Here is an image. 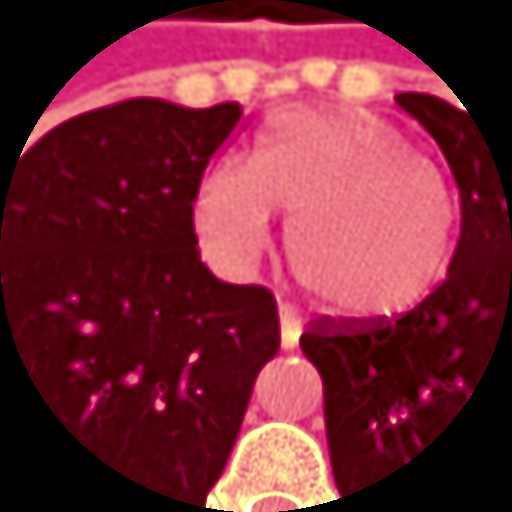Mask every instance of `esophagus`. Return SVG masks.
<instances>
[{
  "mask_svg": "<svg viewBox=\"0 0 512 512\" xmlns=\"http://www.w3.org/2000/svg\"><path fill=\"white\" fill-rule=\"evenodd\" d=\"M277 325H282V346H286V350H290V346H299L303 320H299V312H295V308H286V303H282V312H277Z\"/></svg>",
  "mask_w": 512,
  "mask_h": 512,
  "instance_id": "1",
  "label": "esophagus"
}]
</instances>
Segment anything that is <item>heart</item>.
Segmentation results:
<instances>
[{
	"instance_id": "b5f03b06",
	"label": "heart",
	"mask_w": 512,
	"mask_h": 512,
	"mask_svg": "<svg viewBox=\"0 0 512 512\" xmlns=\"http://www.w3.org/2000/svg\"><path fill=\"white\" fill-rule=\"evenodd\" d=\"M290 213L286 256L325 312L355 325L411 316L449 282L458 204L398 123L355 106H295L265 123L252 162L200 174L192 226L222 273H252Z\"/></svg>"
}]
</instances>
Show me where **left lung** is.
I'll return each instance as SVG.
<instances>
[{
    "mask_svg": "<svg viewBox=\"0 0 512 512\" xmlns=\"http://www.w3.org/2000/svg\"><path fill=\"white\" fill-rule=\"evenodd\" d=\"M398 106L441 144L462 200L454 273L411 316L320 325L299 346L325 381L329 462L346 509L398 505L406 475L462 423L512 415V119L428 93Z\"/></svg>",
    "mask_w": 512,
    "mask_h": 512,
    "instance_id": "obj_1",
    "label": "left lung"
}]
</instances>
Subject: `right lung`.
<instances>
[{"label": "right lung", "mask_w": 512, "mask_h": 512, "mask_svg": "<svg viewBox=\"0 0 512 512\" xmlns=\"http://www.w3.org/2000/svg\"><path fill=\"white\" fill-rule=\"evenodd\" d=\"M239 119L131 97L0 153V389L84 512L204 509L277 355L273 295L196 252V183Z\"/></svg>", "instance_id": "add662e5"}]
</instances>
